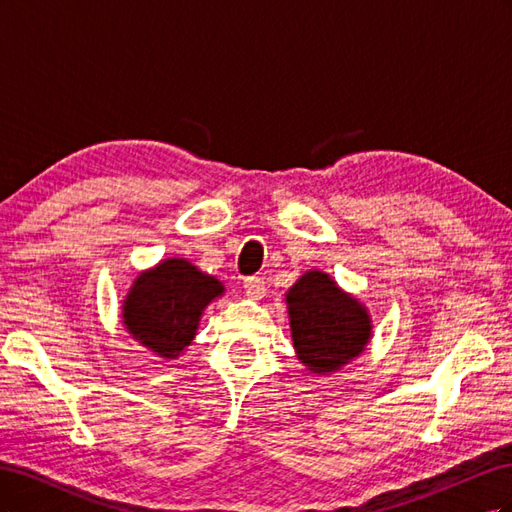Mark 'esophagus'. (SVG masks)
Listing matches in <instances>:
<instances>
[{
    "instance_id": "esophagus-1",
    "label": "esophagus",
    "mask_w": 512,
    "mask_h": 512,
    "mask_svg": "<svg viewBox=\"0 0 512 512\" xmlns=\"http://www.w3.org/2000/svg\"><path fill=\"white\" fill-rule=\"evenodd\" d=\"M243 290L245 297H250L252 301H260L267 294V284L265 280H260V277H247L243 282Z\"/></svg>"
}]
</instances>
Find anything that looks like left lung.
<instances>
[{"label":"left lung","instance_id":"1","mask_svg":"<svg viewBox=\"0 0 512 512\" xmlns=\"http://www.w3.org/2000/svg\"><path fill=\"white\" fill-rule=\"evenodd\" d=\"M292 346L312 374H333L359 356L371 337L367 307L312 269L286 292Z\"/></svg>","mask_w":512,"mask_h":512}]
</instances>
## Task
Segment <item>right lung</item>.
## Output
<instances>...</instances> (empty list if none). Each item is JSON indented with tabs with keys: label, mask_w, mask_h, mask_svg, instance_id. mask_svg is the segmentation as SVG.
<instances>
[{
	"label": "right lung",
	"mask_w": 512,
	"mask_h": 512,
	"mask_svg": "<svg viewBox=\"0 0 512 512\" xmlns=\"http://www.w3.org/2000/svg\"><path fill=\"white\" fill-rule=\"evenodd\" d=\"M220 294L224 286L213 275L185 258H166L136 277L121 318L138 344L162 359H177L192 344L205 307Z\"/></svg>",
	"instance_id": "add662e5"
}]
</instances>
